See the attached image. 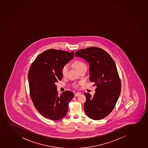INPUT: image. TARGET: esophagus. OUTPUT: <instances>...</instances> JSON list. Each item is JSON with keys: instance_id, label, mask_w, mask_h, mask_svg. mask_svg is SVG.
I'll return each instance as SVG.
<instances>
[{"instance_id": "esophagus-1", "label": "esophagus", "mask_w": 148, "mask_h": 148, "mask_svg": "<svg viewBox=\"0 0 148 148\" xmlns=\"http://www.w3.org/2000/svg\"><path fill=\"white\" fill-rule=\"evenodd\" d=\"M81 95V93L80 92H77L76 93H75V97H78V96H80Z\"/></svg>"}]
</instances>
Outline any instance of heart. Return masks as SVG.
<instances>
[{"label":"heart","mask_w":148,"mask_h":148,"mask_svg":"<svg viewBox=\"0 0 148 148\" xmlns=\"http://www.w3.org/2000/svg\"><path fill=\"white\" fill-rule=\"evenodd\" d=\"M73 66L78 72L79 71V70H81L84 67H86V64L80 60L75 61L73 63ZM69 69V65L67 64L64 65V67H62V73L63 76H65L66 75Z\"/></svg>","instance_id":"obj_1"}]
</instances>
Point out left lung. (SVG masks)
Masks as SVG:
<instances>
[{
    "mask_svg": "<svg viewBox=\"0 0 148 148\" xmlns=\"http://www.w3.org/2000/svg\"><path fill=\"white\" fill-rule=\"evenodd\" d=\"M75 56L88 63L89 79L97 87L93 96L84 93V112L92 119H102L112 111L121 93V81L114 61L106 51L95 47L79 50Z\"/></svg>",
    "mask_w": 148,
    "mask_h": 148,
    "instance_id": "left-lung-1",
    "label": "left lung"
}]
</instances>
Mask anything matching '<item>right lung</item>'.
Segmentation results:
<instances>
[{"label":"right lung","mask_w":148,"mask_h":148,"mask_svg":"<svg viewBox=\"0 0 148 148\" xmlns=\"http://www.w3.org/2000/svg\"><path fill=\"white\" fill-rule=\"evenodd\" d=\"M74 55V51L47 50L36 58L30 67L28 78L31 98L39 113L47 119L56 121L64 117L74 96L67 90L59 96L55 84L62 79V67Z\"/></svg>","instance_id":"1"}]
</instances>
